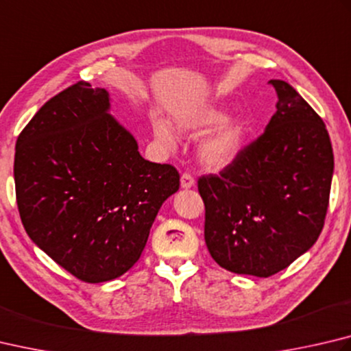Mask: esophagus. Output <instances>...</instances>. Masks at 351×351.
Wrapping results in <instances>:
<instances>
[{"instance_id": "34e87169", "label": "esophagus", "mask_w": 351, "mask_h": 351, "mask_svg": "<svg viewBox=\"0 0 351 351\" xmlns=\"http://www.w3.org/2000/svg\"><path fill=\"white\" fill-rule=\"evenodd\" d=\"M195 186V180H193V176L190 175V173H182L181 175V187L182 189H192Z\"/></svg>"}]
</instances>
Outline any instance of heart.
Here are the masks:
<instances>
[{"label": "heart", "mask_w": 351, "mask_h": 351, "mask_svg": "<svg viewBox=\"0 0 351 351\" xmlns=\"http://www.w3.org/2000/svg\"><path fill=\"white\" fill-rule=\"evenodd\" d=\"M221 107L207 106L201 109L178 113L176 127L190 135H201L209 130L197 143L196 156L204 169L219 171L237 161L245 144L248 133L247 121L239 117H227ZM154 135L167 149L176 145V132L167 121L154 118L152 121Z\"/></svg>", "instance_id": "b5f03b06"}]
</instances>
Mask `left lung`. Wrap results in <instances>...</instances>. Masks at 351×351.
Listing matches in <instances>:
<instances>
[{
  "label": "left lung",
  "instance_id": "obj_1",
  "mask_svg": "<svg viewBox=\"0 0 351 351\" xmlns=\"http://www.w3.org/2000/svg\"><path fill=\"white\" fill-rule=\"evenodd\" d=\"M276 113L232 165L201 176L204 238L222 269L269 278L310 250L326 221L335 159L326 124L289 82Z\"/></svg>",
  "mask_w": 351,
  "mask_h": 351
}]
</instances>
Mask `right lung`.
<instances>
[{
    "label": "right lung",
    "instance_id": "add662e5",
    "mask_svg": "<svg viewBox=\"0 0 351 351\" xmlns=\"http://www.w3.org/2000/svg\"><path fill=\"white\" fill-rule=\"evenodd\" d=\"M109 110V92L80 81L35 113L15 147L25 232L56 264L90 284L135 265L162 202L180 189L173 165L144 159Z\"/></svg>",
    "mask_w": 351,
    "mask_h": 351
}]
</instances>
